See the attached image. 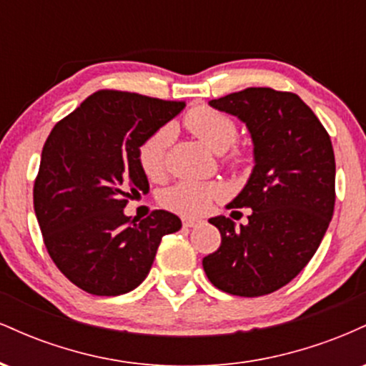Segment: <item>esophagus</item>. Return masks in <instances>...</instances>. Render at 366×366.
<instances>
[{
    "label": "esophagus",
    "mask_w": 366,
    "mask_h": 366,
    "mask_svg": "<svg viewBox=\"0 0 366 366\" xmlns=\"http://www.w3.org/2000/svg\"><path fill=\"white\" fill-rule=\"evenodd\" d=\"M201 224H203V220H199V218H182L184 227H199Z\"/></svg>",
    "instance_id": "34e87169"
}]
</instances>
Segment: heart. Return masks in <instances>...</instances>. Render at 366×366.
I'll use <instances>...</instances> for the list:
<instances>
[{"label": "heart", "instance_id": "b5f03b06", "mask_svg": "<svg viewBox=\"0 0 366 366\" xmlns=\"http://www.w3.org/2000/svg\"><path fill=\"white\" fill-rule=\"evenodd\" d=\"M184 124L201 142L217 153L225 154L224 163L229 167H241L244 163V151L232 146L239 136L236 120L225 112L212 107H194L184 117ZM174 139L170 125H163L149 134L137 151L141 170L151 180L165 175L169 149ZM225 196V189L218 182H179L162 194V204L170 212L184 217H197L207 213L209 207Z\"/></svg>", "mask_w": 366, "mask_h": 366}]
</instances>
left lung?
I'll return each mask as SVG.
<instances>
[{"label":"left lung","mask_w":366,"mask_h":366,"mask_svg":"<svg viewBox=\"0 0 366 366\" xmlns=\"http://www.w3.org/2000/svg\"><path fill=\"white\" fill-rule=\"evenodd\" d=\"M209 104L247 125L256 165L229 204L253 209L247 224L236 229L230 218H209L222 242L215 253L204 256L203 268L220 291L264 296L303 270L330 224L335 204L330 136L294 92L247 87Z\"/></svg>","instance_id":"1"}]
</instances>
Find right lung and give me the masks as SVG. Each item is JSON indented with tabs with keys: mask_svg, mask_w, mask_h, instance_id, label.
<instances>
[{
	"mask_svg": "<svg viewBox=\"0 0 366 366\" xmlns=\"http://www.w3.org/2000/svg\"><path fill=\"white\" fill-rule=\"evenodd\" d=\"M184 107L102 89L49 132L34 180V212L53 263L82 291L119 296L136 289L162 237L182 225L165 209L137 222L124 208L149 191L137 159L142 141Z\"/></svg>",
	"mask_w": 366,
	"mask_h": 366,
	"instance_id": "obj_1",
	"label": "right lung"
}]
</instances>
